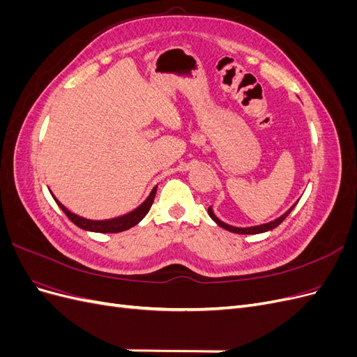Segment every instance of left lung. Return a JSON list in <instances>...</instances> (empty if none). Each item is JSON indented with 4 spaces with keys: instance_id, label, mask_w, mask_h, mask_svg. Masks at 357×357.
Returning <instances> with one entry per match:
<instances>
[{
    "instance_id": "8db88e82",
    "label": "left lung",
    "mask_w": 357,
    "mask_h": 357,
    "mask_svg": "<svg viewBox=\"0 0 357 357\" xmlns=\"http://www.w3.org/2000/svg\"><path fill=\"white\" fill-rule=\"evenodd\" d=\"M296 204H294L291 205V207L283 214V215H280V218H277L275 220H273V222H268V223H264V225H257V226H250V228H236V226H231V225H228V223H225V222H222L220 219H218L215 218V214L213 213V210H211V207H208V215L210 218L218 223L219 226H222L223 229H226V231H229V232H234V234H244V235H248V234H262V232H268V231H271V229H274V228H277V226L282 223L287 215H289V213L294 210V207H295Z\"/></svg>"
}]
</instances>
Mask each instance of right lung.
<instances>
[{"label":"right lung","mask_w":357,"mask_h":357,"mask_svg":"<svg viewBox=\"0 0 357 357\" xmlns=\"http://www.w3.org/2000/svg\"><path fill=\"white\" fill-rule=\"evenodd\" d=\"M156 195V188H153V190L150 192L149 198L137 207L134 211L128 213L125 215H121V218H114V219H109V220H89L80 218V215L71 213L70 210H67L63 205L55 198L56 204L62 208V211L67 214V218L74 223L77 225L79 228L84 229V231H91V232H101V234H116V232H122L126 231L129 228H132L137 223L142 222L144 219V215L149 213L150 207H152L153 199Z\"/></svg>","instance_id":"right-lung-1"}]
</instances>
